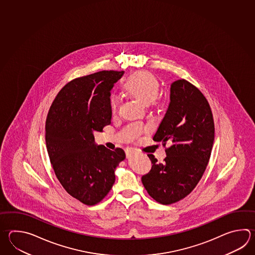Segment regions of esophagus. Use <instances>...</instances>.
I'll return each instance as SVG.
<instances>
[{
  "mask_svg": "<svg viewBox=\"0 0 255 255\" xmlns=\"http://www.w3.org/2000/svg\"><path fill=\"white\" fill-rule=\"evenodd\" d=\"M135 152V151L133 150V149H128L127 150V151H126V155H127V158H129L132 153H134Z\"/></svg>",
  "mask_w": 255,
  "mask_h": 255,
  "instance_id": "obj_1",
  "label": "esophagus"
}]
</instances>
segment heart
<instances>
[{"label":"heart","instance_id":"1","mask_svg":"<svg viewBox=\"0 0 255 255\" xmlns=\"http://www.w3.org/2000/svg\"><path fill=\"white\" fill-rule=\"evenodd\" d=\"M125 88L130 93L140 98L145 104L153 103L160 91V84L158 80L150 73L139 72L131 74L127 79ZM110 107L113 114H116L120 108L119 97L112 94L110 97Z\"/></svg>","mask_w":255,"mask_h":255}]
</instances>
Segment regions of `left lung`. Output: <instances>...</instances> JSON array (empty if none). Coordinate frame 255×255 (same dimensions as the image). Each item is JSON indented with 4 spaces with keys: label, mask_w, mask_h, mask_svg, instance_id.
Returning a JSON list of instances; mask_svg holds the SVG:
<instances>
[{
    "label": "left lung",
    "mask_w": 255,
    "mask_h": 255,
    "mask_svg": "<svg viewBox=\"0 0 255 255\" xmlns=\"http://www.w3.org/2000/svg\"><path fill=\"white\" fill-rule=\"evenodd\" d=\"M152 139L171 146L162 163L148 154L152 166L141 182L156 202L177 203L196 187L213 149V113L197 87L184 79L171 84L170 104Z\"/></svg>",
    "instance_id": "1"
}]
</instances>
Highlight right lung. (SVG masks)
I'll list each match as a JSON object with an SVG mask.
<instances>
[{"label": "right lung", "mask_w": 255, "mask_h": 255, "mask_svg": "<svg viewBox=\"0 0 255 255\" xmlns=\"http://www.w3.org/2000/svg\"><path fill=\"white\" fill-rule=\"evenodd\" d=\"M125 72L102 71L68 83L47 115L45 141L59 182L73 198L95 205L111 191L125 159L121 148L95 145L94 131L111 125V90Z\"/></svg>", "instance_id": "add662e5"}]
</instances>
